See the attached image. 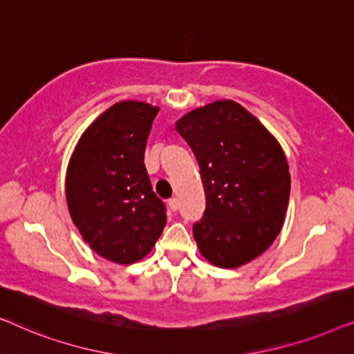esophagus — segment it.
<instances>
[{
    "instance_id": "1",
    "label": "esophagus",
    "mask_w": 354,
    "mask_h": 354,
    "mask_svg": "<svg viewBox=\"0 0 354 354\" xmlns=\"http://www.w3.org/2000/svg\"><path fill=\"white\" fill-rule=\"evenodd\" d=\"M169 207H171L172 211H177L178 209V200L176 196L174 198H171V200H169Z\"/></svg>"
}]
</instances>
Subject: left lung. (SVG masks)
<instances>
[{"label": "left lung", "mask_w": 354, "mask_h": 354, "mask_svg": "<svg viewBox=\"0 0 354 354\" xmlns=\"http://www.w3.org/2000/svg\"><path fill=\"white\" fill-rule=\"evenodd\" d=\"M176 129L190 145L205 187V214L193 224L201 254L224 269L258 258L279 235L288 206L282 147L232 100L190 111Z\"/></svg>", "instance_id": "8db88e82"}]
</instances>
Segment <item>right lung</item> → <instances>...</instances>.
Instances as JSON below:
<instances>
[{
  "label": "right lung",
  "instance_id": "right-lung-1",
  "mask_svg": "<svg viewBox=\"0 0 354 354\" xmlns=\"http://www.w3.org/2000/svg\"><path fill=\"white\" fill-rule=\"evenodd\" d=\"M159 108L120 101L82 135L66 174L72 222L90 248L118 264L145 258L166 225L153 192L145 148Z\"/></svg>",
  "mask_w": 354,
  "mask_h": 354
}]
</instances>
